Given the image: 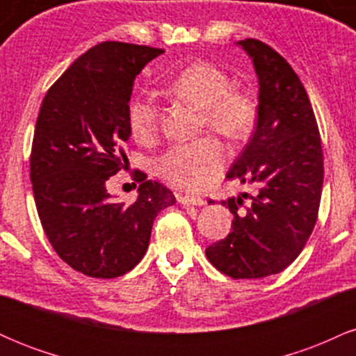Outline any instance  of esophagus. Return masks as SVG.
I'll return each mask as SVG.
<instances>
[{
    "mask_svg": "<svg viewBox=\"0 0 356 356\" xmlns=\"http://www.w3.org/2000/svg\"><path fill=\"white\" fill-rule=\"evenodd\" d=\"M177 201L184 206H204L206 204L204 199L195 197V195H177Z\"/></svg>",
    "mask_w": 356,
    "mask_h": 356,
    "instance_id": "34e87169",
    "label": "esophagus"
}]
</instances>
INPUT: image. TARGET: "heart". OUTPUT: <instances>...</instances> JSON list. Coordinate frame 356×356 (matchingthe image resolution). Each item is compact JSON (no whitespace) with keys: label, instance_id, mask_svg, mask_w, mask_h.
I'll use <instances>...</instances> for the list:
<instances>
[{"label":"heart","instance_id":"b5f03b06","mask_svg":"<svg viewBox=\"0 0 356 356\" xmlns=\"http://www.w3.org/2000/svg\"><path fill=\"white\" fill-rule=\"evenodd\" d=\"M167 90L201 108L202 127H209L231 140H241L254 129L256 99L248 90L231 87L229 75L214 63L195 61L187 65L169 81ZM127 122L137 140H150L159 129L157 105L145 95L132 97ZM226 164V147L216 137L206 136L167 149L155 162V172L177 189L201 192L218 181Z\"/></svg>","mask_w":356,"mask_h":356}]
</instances>
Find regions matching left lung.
Returning <instances> with one entry per match:
<instances>
[{
  "label": "left lung",
  "mask_w": 356,
  "mask_h": 356,
  "mask_svg": "<svg viewBox=\"0 0 356 356\" xmlns=\"http://www.w3.org/2000/svg\"><path fill=\"white\" fill-rule=\"evenodd\" d=\"M252 58L259 105L252 137L227 179L256 187L248 206L229 197L231 232L206 249L212 266L234 280L283 271L303 251L316 224L323 189L320 130L308 93L291 65L266 43L238 42Z\"/></svg>",
  "instance_id": "left-lung-1"
}]
</instances>
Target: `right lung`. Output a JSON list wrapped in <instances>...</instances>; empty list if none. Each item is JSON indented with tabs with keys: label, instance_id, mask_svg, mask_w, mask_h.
<instances>
[{
	"label": "right lung",
	"instance_id": "add662e5",
	"mask_svg": "<svg viewBox=\"0 0 356 356\" xmlns=\"http://www.w3.org/2000/svg\"><path fill=\"white\" fill-rule=\"evenodd\" d=\"M164 50L122 42L95 44L47 92L30 157L36 211L61 259L90 277L129 273L149 248L172 191L142 181L136 202H115L107 181L124 167L127 108L142 68Z\"/></svg>",
	"mask_w": 356,
	"mask_h": 356
}]
</instances>
